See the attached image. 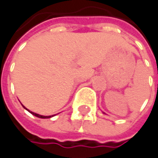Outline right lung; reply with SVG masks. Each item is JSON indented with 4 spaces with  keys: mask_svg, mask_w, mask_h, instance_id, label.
<instances>
[{
    "mask_svg": "<svg viewBox=\"0 0 158 158\" xmlns=\"http://www.w3.org/2000/svg\"><path fill=\"white\" fill-rule=\"evenodd\" d=\"M24 107V106H23ZM25 108V107H24ZM26 109V108H25ZM26 110H28V109H26ZM31 114H33L34 116H36V117H38V118H51L52 116H54V115H52V116H43V115H40V114H38V113H35V112H32V111H30V110H28Z\"/></svg>",
    "mask_w": 158,
    "mask_h": 158,
    "instance_id": "obj_1",
    "label": "right lung"
}]
</instances>
